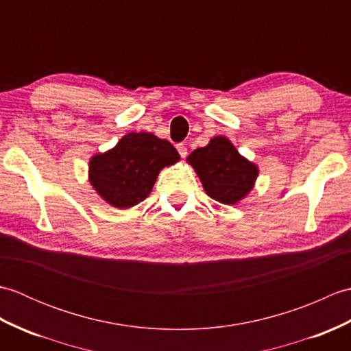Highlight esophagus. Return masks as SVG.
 <instances>
[{
    "label": "esophagus",
    "instance_id": "1",
    "mask_svg": "<svg viewBox=\"0 0 351 351\" xmlns=\"http://www.w3.org/2000/svg\"><path fill=\"white\" fill-rule=\"evenodd\" d=\"M176 149H178V152H180V155L182 156V158H185V156H187V154H189V149H187V146H184V145H176Z\"/></svg>",
    "mask_w": 351,
    "mask_h": 351
}]
</instances>
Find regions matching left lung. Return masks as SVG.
<instances>
[{
	"label": "left lung",
	"mask_w": 351,
	"mask_h": 351,
	"mask_svg": "<svg viewBox=\"0 0 351 351\" xmlns=\"http://www.w3.org/2000/svg\"><path fill=\"white\" fill-rule=\"evenodd\" d=\"M206 195L225 205H235L249 195L258 178V166L237 151L230 140L215 136L187 156Z\"/></svg>",
	"instance_id": "left-lung-1"
}]
</instances>
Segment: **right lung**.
<instances>
[{
    "instance_id": "right-lung-1",
    "label": "right lung",
    "mask_w": 351,
    "mask_h": 351,
    "mask_svg": "<svg viewBox=\"0 0 351 351\" xmlns=\"http://www.w3.org/2000/svg\"><path fill=\"white\" fill-rule=\"evenodd\" d=\"M180 161L173 145L151 132H130L88 162V181L111 206L128 210L151 195L158 173Z\"/></svg>"
}]
</instances>
